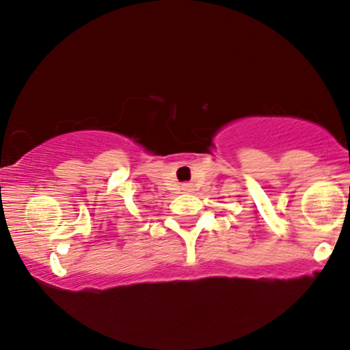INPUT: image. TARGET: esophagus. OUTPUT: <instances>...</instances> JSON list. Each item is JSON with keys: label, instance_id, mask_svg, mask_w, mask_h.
<instances>
[{"label": "esophagus", "instance_id": "obj_1", "mask_svg": "<svg viewBox=\"0 0 350 350\" xmlns=\"http://www.w3.org/2000/svg\"><path fill=\"white\" fill-rule=\"evenodd\" d=\"M183 191H191V185H183Z\"/></svg>", "mask_w": 350, "mask_h": 350}]
</instances>
